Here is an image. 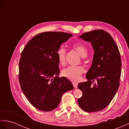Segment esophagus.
I'll return each instance as SVG.
<instances>
[{
    "label": "esophagus",
    "instance_id": "esophagus-1",
    "mask_svg": "<svg viewBox=\"0 0 129 129\" xmlns=\"http://www.w3.org/2000/svg\"><path fill=\"white\" fill-rule=\"evenodd\" d=\"M73 86H74V87H75V88H77L78 87V83H75V82H73Z\"/></svg>",
    "mask_w": 129,
    "mask_h": 129
}]
</instances>
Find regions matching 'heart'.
I'll use <instances>...</instances> for the list:
<instances>
[{
	"label": "heart",
	"instance_id": "b5f03b06",
	"mask_svg": "<svg viewBox=\"0 0 129 129\" xmlns=\"http://www.w3.org/2000/svg\"><path fill=\"white\" fill-rule=\"evenodd\" d=\"M72 48L77 51L80 56L85 57L88 54V49L83 44H73ZM57 59L60 64L64 65L66 59V50L64 46H60L56 50ZM84 72V68L80 66H69L62 71V75L64 77L73 81H78L80 80L82 73Z\"/></svg>",
	"mask_w": 129,
	"mask_h": 129
}]
</instances>
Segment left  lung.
I'll list each match as a JSON object with an SVG mask.
<instances>
[{
    "label": "left lung",
    "instance_id": "1",
    "mask_svg": "<svg viewBox=\"0 0 129 129\" xmlns=\"http://www.w3.org/2000/svg\"><path fill=\"white\" fill-rule=\"evenodd\" d=\"M79 38L90 42L94 50L87 81L79 83L83 95L78 103L86 112H97L109 105L120 85L121 61L119 49L110 34L104 30L84 33Z\"/></svg>",
    "mask_w": 129,
    "mask_h": 129
}]
</instances>
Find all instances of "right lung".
Here are the masks:
<instances>
[{
	"instance_id": "right-lung-1",
	"label": "right lung",
	"mask_w": 129,
	"mask_h": 129,
	"mask_svg": "<svg viewBox=\"0 0 129 129\" xmlns=\"http://www.w3.org/2000/svg\"><path fill=\"white\" fill-rule=\"evenodd\" d=\"M73 35L47 31L38 34L21 52L19 80L21 90L31 105L44 111L57 108L62 94L74 89L70 80L59 78L56 50Z\"/></svg>"
}]
</instances>
